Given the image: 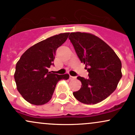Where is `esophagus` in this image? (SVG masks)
Instances as JSON below:
<instances>
[{"instance_id": "1", "label": "esophagus", "mask_w": 135, "mask_h": 135, "mask_svg": "<svg viewBox=\"0 0 135 135\" xmlns=\"http://www.w3.org/2000/svg\"><path fill=\"white\" fill-rule=\"evenodd\" d=\"M76 79V77H74V76H71L70 75V80H74Z\"/></svg>"}]
</instances>
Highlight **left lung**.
I'll return each mask as SVG.
<instances>
[{"instance_id":"8db88e82","label":"left lung","mask_w":135,"mask_h":135,"mask_svg":"<svg viewBox=\"0 0 135 135\" xmlns=\"http://www.w3.org/2000/svg\"><path fill=\"white\" fill-rule=\"evenodd\" d=\"M69 38L89 72L88 79L77 77L82 86L73 94L85 104L100 103L115 90L122 77L121 61L112 48L94 35L72 32Z\"/></svg>"}]
</instances>
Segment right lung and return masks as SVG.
<instances>
[{
    "label": "right lung",
    "instance_id": "obj_1",
    "mask_svg": "<svg viewBox=\"0 0 135 135\" xmlns=\"http://www.w3.org/2000/svg\"><path fill=\"white\" fill-rule=\"evenodd\" d=\"M69 33H60L37 43L28 49L17 62L14 75L17 89L31 104L47 103L58 82L69 78V74L58 75L48 71L54 65L57 49L66 41Z\"/></svg>",
    "mask_w": 135,
    "mask_h": 135
}]
</instances>
